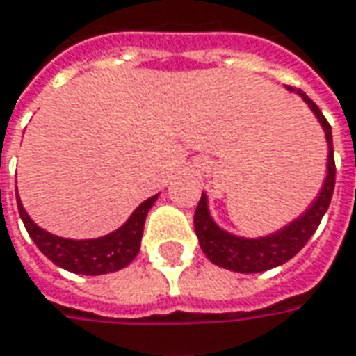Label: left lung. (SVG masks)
<instances>
[{"label": "left lung", "mask_w": 356, "mask_h": 356, "mask_svg": "<svg viewBox=\"0 0 356 356\" xmlns=\"http://www.w3.org/2000/svg\"><path fill=\"white\" fill-rule=\"evenodd\" d=\"M289 89L296 91L310 105L325 130L330 156H327V177H325L323 188H321L320 197L316 198V202L302 218L292 222L284 229H280L279 234H273L269 238L261 239L236 238L228 232L220 229L210 218L209 209H207V197L202 193L197 210H195V232L200 241V249L218 267L236 270V273H261V270L279 267L282 263L292 259L300 249L308 243V239L314 236V232L320 226L325 210L330 209L333 188H335V159H333V138H331L330 122L323 117L320 107L302 89H294V87H289Z\"/></svg>", "instance_id": "obj_1"}]
</instances>
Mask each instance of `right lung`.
Returning a JSON list of instances; mask_svg holds the SVG:
<instances>
[{"mask_svg": "<svg viewBox=\"0 0 356 356\" xmlns=\"http://www.w3.org/2000/svg\"><path fill=\"white\" fill-rule=\"evenodd\" d=\"M156 198L158 195L144 200L132 212L127 224L122 228H118L117 232L108 234L105 238L81 239V241L58 238V236H52L42 228H38L35 222L26 216L25 209L19 200V195H17V207H19V214H21V220H23L31 239L54 265L77 273V275H107L113 270L124 269L138 255L146 214L147 210L152 209V204L156 202Z\"/></svg>", "mask_w": 356, "mask_h": 356, "instance_id": "obj_1", "label": "right lung"}]
</instances>
